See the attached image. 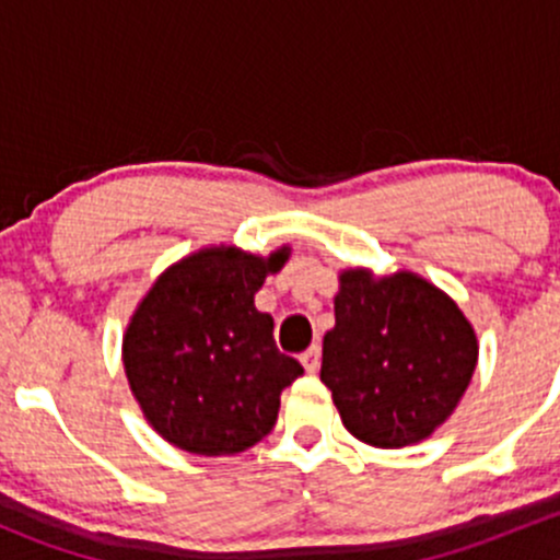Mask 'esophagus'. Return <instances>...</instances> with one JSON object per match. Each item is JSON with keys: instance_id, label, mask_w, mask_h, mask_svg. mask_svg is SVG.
Segmentation results:
<instances>
[{"instance_id": "obj_1", "label": "esophagus", "mask_w": 560, "mask_h": 560, "mask_svg": "<svg viewBox=\"0 0 560 560\" xmlns=\"http://www.w3.org/2000/svg\"><path fill=\"white\" fill-rule=\"evenodd\" d=\"M302 364H304V369H307L310 374L318 372V366H320V345L318 342H315L310 350H304V353H302Z\"/></svg>"}]
</instances>
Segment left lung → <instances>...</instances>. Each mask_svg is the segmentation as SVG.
<instances>
[{"label": "left lung", "mask_w": 560, "mask_h": 560, "mask_svg": "<svg viewBox=\"0 0 560 560\" xmlns=\"http://www.w3.org/2000/svg\"><path fill=\"white\" fill-rule=\"evenodd\" d=\"M334 318L320 380L350 434L405 447L445 423L477 366V337L453 299L412 272L348 269Z\"/></svg>", "instance_id": "left-lung-1"}]
</instances>
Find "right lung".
Returning a JSON list of instances; mask_svg holds the SVG:
<instances>
[{"label":"right lung","instance_id":"add662e5","mask_svg":"<svg viewBox=\"0 0 560 560\" xmlns=\"http://www.w3.org/2000/svg\"><path fill=\"white\" fill-rule=\"evenodd\" d=\"M288 247L269 258L210 247L166 269L124 337L131 394L180 451L234 455L275 429L282 388L304 372L275 345L272 315L253 296Z\"/></svg>","mask_w":560,"mask_h":560}]
</instances>
